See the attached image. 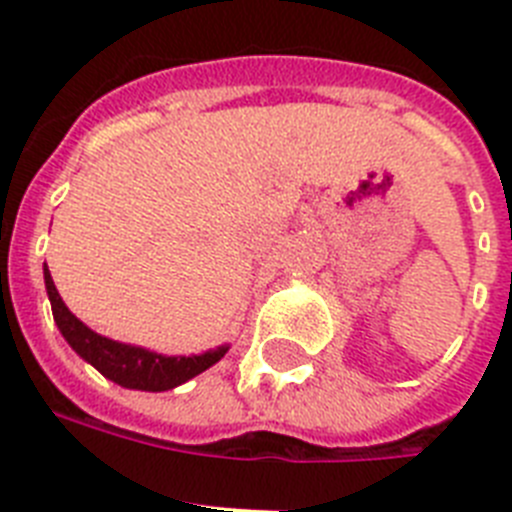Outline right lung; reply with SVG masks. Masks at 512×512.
Masks as SVG:
<instances>
[{
	"label": "right lung",
	"mask_w": 512,
	"mask_h": 512,
	"mask_svg": "<svg viewBox=\"0 0 512 512\" xmlns=\"http://www.w3.org/2000/svg\"><path fill=\"white\" fill-rule=\"evenodd\" d=\"M43 274L45 289H48V297H51L53 320H56L63 338L69 341V346L81 359L89 361L97 372H102L104 377L112 379L120 387L146 392L174 390L187 379L197 377L205 369H210L212 364H217L220 356L228 351V348H217V351H207L202 356H161L146 351V348L110 341V338L89 330L76 315H71V310L63 305L61 295H58L48 266H45Z\"/></svg>",
	"instance_id": "add662e5"
}]
</instances>
